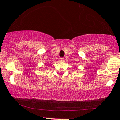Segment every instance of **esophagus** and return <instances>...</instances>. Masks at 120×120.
I'll return each mask as SVG.
<instances>
[{
  "label": "esophagus",
  "instance_id": "esophagus-1",
  "mask_svg": "<svg viewBox=\"0 0 120 120\" xmlns=\"http://www.w3.org/2000/svg\"><path fill=\"white\" fill-rule=\"evenodd\" d=\"M60 59V61H64V57H61V58Z\"/></svg>",
  "mask_w": 120,
  "mask_h": 120
}]
</instances>
